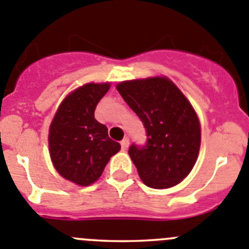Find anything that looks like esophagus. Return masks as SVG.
<instances>
[{
    "mask_svg": "<svg viewBox=\"0 0 249 249\" xmlns=\"http://www.w3.org/2000/svg\"><path fill=\"white\" fill-rule=\"evenodd\" d=\"M128 145H129L128 138H123V140L121 141V147H122L123 150H126L127 148H128Z\"/></svg>",
    "mask_w": 249,
    "mask_h": 249,
    "instance_id": "obj_1",
    "label": "esophagus"
}]
</instances>
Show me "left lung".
<instances>
[{"label":"left lung","mask_w":249,"mask_h":249,"mask_svg":"<svg viewBox=\"0 0 249 249\" xmlns=\"http://www.w3.org/2000/svg\"><path fill=\"white\" fill-rule=\"evenodd\" d=\"M117 90L147 133L145 144L128 149L142 181L153 189L179 184L195 165L201 141L190 102L166 77L124 81Z\"/></svg>","instance_id":"8db88e82"}]
</instances>
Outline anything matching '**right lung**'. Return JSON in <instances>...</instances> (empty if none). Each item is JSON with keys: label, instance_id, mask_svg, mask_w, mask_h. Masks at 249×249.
<instances>
[{"label": "right lung", "instance_id": "right-lung-1", "mask_svg": "<svg viewBox=\"0 0 249 249\" xmlns=\"http://www.w3.org/2000/svg\"><path fill=\"white\" fill-rule=\"evenodd\" d=\"M109 84H86L61 102L49 128V149L56 172L77 185L88 186L101 177L121 144L95 120V108Z\"/></svg>", "mask_w": 249, "mask_h": 249}]
</instances>
